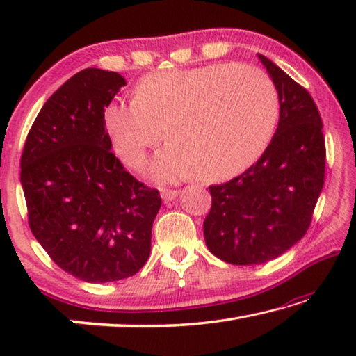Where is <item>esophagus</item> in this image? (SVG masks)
Returning a JSON list of instances; mask_svg holds the SVG:
<instances>
[{
	"mask_svg": "<svg viewBox=\"0 0 356 356\" xmlns=\"http://www.w3.org/2000/svg\"><path fill=\"white\" fill-rule=\"evenodd\" d=\"M179 195V190H170V188H161V197H163V201H172L174 197Z\"/></svg>",
	"mask_w": 356,
	"mask_h": 356,
	"instance_id": "obj_1",
	"label": "esophagus"
}]
</instances>
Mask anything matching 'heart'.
<instances>
[{
  "label": "heart",
  "mask_w": 356,
  "mask_h": 356,
  "mask_svg": "<svg viewBox=\"0 0 356 356\" xmlns=\"http://www.w3.org/2000/svg\"><path fill=\"white\" fill-rule=\"evenodd\" d=\"M278 91L261 69L209 64L143 76L131 100H113L105 124L114 150L141 168L149 149L170 144L155 160L160 179L225 180L250 168L272 141Z\"/></svg>",
  "instance_id": "obj_1"
}]
</instances>
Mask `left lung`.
I'll return each mask as SVG.
<instances>
[{
	"mask_svg": "<svg viewBox=\"0 0 356 356\" xmlns=\"http://www.w3.org/2000/svg\"><path fill=\"white\" fill-rule=\"evenodd\" d=\"M280 97V122L254 165L222 185L209 186L204 220L210 252L234 265L281 256L308 232L325 182L322 118L306 89L259 55Z\"/></svg>",
	"mask_w": 356,
	"mask_h": 356,
	"instance_id": "left-lung-1",
	"label": "left lung"
}]
</instances>
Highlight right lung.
<instances>
[{
    "label": "right lung",
    "mask_w": 356,
    "mask_h": 356,
    "mask_svg": "<svg viewBox=\"0 0 356 356\" xmlns=\"http://www.w3.org/2000/svg\"><path fill=\"white\" fill-rule=\"evenodd\" d=\"M125 80L78 72L42 106L20 160L28 225L58 267L88 282L140 272L150 252L160 191L111 152L105 110Z\"/></svg>",
    "instance_id": "1"
}]
</instances>
